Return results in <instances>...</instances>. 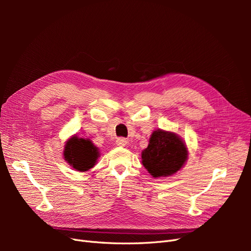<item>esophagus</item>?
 <instances>
[{
    "instance_id": "1",
    "label": "esophagus",
    "mask_w": 251,
    "mask_h": 251,
    "mask_svg": "<svg viewBox=\"0 0 251 251\" xmlns=\"http://www.w3.org/2000/svg\"><path fill=\"white\" fill-rule=\"evenodd\" d=\"M116 144H117V146H119V147H125V146H126V144H127V140L126 138H124V137H119L116 140Z\"/></svg>"
}]
</instances>
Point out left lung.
<instances>
[{
	"mask_svg": "<svg viewBox=\"0 0 251 251\" xmlns=\"http://www.w3.org/2000/svg\"><path fill=\"white\" fill-rule=\"evenodd\" d=\"M142 164L151 176L166 177L178 172L187 159L185 144L174 133L157 130L141 154Z\"/></svg>",
	"mask_w": 251,
	"mask_h": 251,
	"instance_id": "8db88e82",
	"label": "left lung"
}]
</instances>
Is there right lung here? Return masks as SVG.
Here are the masks:
<instances>
[{"label":"right lung","mask_w":251,"mask_h":251,"mask_svg":"<svg viewBox=\"0 0 251 251\" xmlns=\"http://www.w3.org/2000/svg\"><path fill=\"white\" fill-rule=\"evenodd\" d=\"M98 149L89 139L74 136L66 143L64 156L72 168L79 172L92 169L98 158Z\"/></svg>","instance_id":"add662e5"}]
</instances>
